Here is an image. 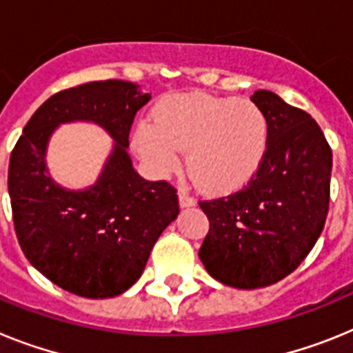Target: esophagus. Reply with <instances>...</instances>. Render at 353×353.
Returning <instances> with one entry per match:
<instances>
[{
	"instance_id": "esophagus-1",
	"label": "esophagus",
	"mask_w": 353,
	"mask_h": 353,
	"mask_svg": "<svg viewBox=\"0 0 353 353\" xmlns=\"http://www.w3.org/2000/svg\"><path fill=\"white\" fill-rule=\"evenodd\" d=\"M179 204L181 208H188V206H194L195 204V199L186 192V190H181L179 192Z\"/></svg>"
}]
</instances>
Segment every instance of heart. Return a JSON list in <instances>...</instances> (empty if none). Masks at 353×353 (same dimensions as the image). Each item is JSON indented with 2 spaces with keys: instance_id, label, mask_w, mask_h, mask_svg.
<instances>
[{
  "instance_id": "b5f03b06",
  "label": "heart",
  "mask_w": 353,
  "mask_h": 353,
  "mask_svg": "<svg viewBox=\"0 0 353 353\" xmlns=\"http://www.w3.org/2000/svg\"><path fill=\"white\" fill-rule=\"evenodd\" d=\"M270 139V124L261 106L234 97L206 94L165 101L151 122H140L133 134L134 151L152 172L165 176L186 165L210 192L243 186L261 165Z\"/></svg>"
}]
</instances>
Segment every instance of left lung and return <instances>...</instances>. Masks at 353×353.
<instances>
[{
	"label": "left lung",
	"instance_id": "left-lung-1",
	"mask_svg": "<svg viewBox=\"0 0 353 353\" xmlns=\"http://www.w3.org/2000/svg\"><path fill=\"white\" fill-rule=\"evenodd\" d=\"M252 101L270 124L266 154L243 188L199 201L210 220L199 257L225 286L275 284L305 259L323 231L330 201L332 151L316 121L277 94Z\"/></svg>",
	"mask_w": 353,
	"mask_h": 353
}]
</instances>
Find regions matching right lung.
Segmentation results:
<instances>
[{
    "label": "right lung",
    "mask_w": 353,
    "mask_h": 353,
    "mask_svg": "<svg viewBox=\"0 0 353 353\" xmlns=\"http://www.w3.org/2000/svg\"><path fill=\"white\" fill-rule=\"evenodd\" d=\"M149 99L151 94L121 79L60 90L33 113L12 151L8 194L21 249L69 293L87 299L124 293L179 213L177 190L140 177L125 152L134 115ZM69 120L97 121L116 140L100 181L83 192L60 189L45 168L48 134Z\"/></svg>",
    "instance_id": "add662e5"
}]
</instances>
